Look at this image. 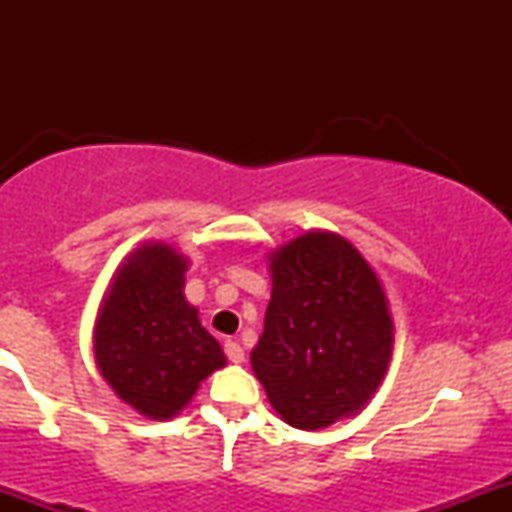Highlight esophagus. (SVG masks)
<instances>
[{"label":"esophagus","instance_id":"34e87169","mask_svg":"<svg viewBox=\"0 0 512 512\" xmlns=\"http://www.w3.org/2000/svg\"><path fill=\"white\" fill-rule=\"evenodd\" d=\"M225 354L232 364H242V361H245V349H242L237 342H232V339L230 342H225Z\"/></svg>","mask_w":512,"mask_h":512}]
</instances>
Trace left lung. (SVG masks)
I'll return each instance as SVG.
<instances>
[{
    "label": "left lung",
    "mask_w": 512,
    "mask_h": 512,
    "mask_svg": "<svg viewBox=\"0 0 512 512\" xmlns=\"http://www.w3.org/2000/svg\"><path fill=\"white\" fill-rule=\"evenodd\" d=\"M272 297L252 371L289 426L356 416L384 381L394 319L379 277L349 240L304 232L270 252Z\"/></svg>",
    "instance_id": "obj_1"
}]
</instances>
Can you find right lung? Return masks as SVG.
Wrapping results in <instances>:
<instances>
[{
    "instance_id": "1",
    "label": "right lung",
    "mask_w": 512,
    "mask_h": 512,
    "mask_svg": "<svg viewBox=\"0 0 512 512\" xmlns=\"http://www.w3.org/2000/svg\"><path fill=\"white\" fill-rule=\"evenodd\" d=\"M188 260L165 242H146L113 275L94 327L98 371L123 404L168 421L200 381L227 364L218 339L185 299Z\"/></svg>"
}]
</instances>
